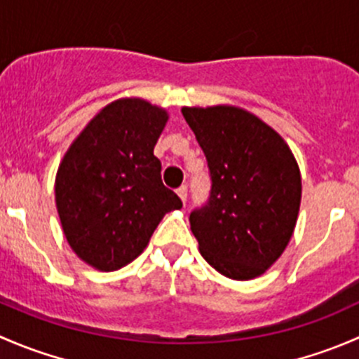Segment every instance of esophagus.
<instances>
[{
	"instance_id": "obj_1",
	"label": "esophagus",
	"mask_w": 359,
	"mask_h": 359,
	"mask_svg": "<svg viewBox=\"0 0 359 359\" xmlns=\"http://www.w3.org/2000/svg\"><path fill=\"white\" fill-rule=\"evenodd\" d=\"M177 194H179V198L182 200V203H186V200H187V187L180 186L179 189H177Z\"/></svg>"
}]
</instances>
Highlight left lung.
<instances>
[{
	"label": "left lung",
	"instance_id": "obj_1",
	"mask_svg": "<svg viewBox=\"0 0 359 359\" xmlns=\"http://www.w3.org/2000/svg\"><path fill=\"white\" fill-rule=\"evenodd\" d=\"M212 186L189 215L206 262L231 280L266 273L290 241L300 172L290 147L257 116L231 106L184 107Z\"/></svg>",
	"mask_w": 359,
	"mask_h": 359
}]
</instances>
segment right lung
<instances>
[{
  "mask_svg": "<svg viewBox=\"0 0 359 359\" xmlns=\"http://www.w3.org/2000/svg\"><path fill=\"white\" fill-rule=\"evenodd\" d=\"M166 112L140 99L104 107L59 166L55 201L67 243L100 271H116L144 252L163 215L182 208L163 186L154 156Z\"/></svg>",
  "mask_w": 359,
  "mask_h": 359,
  "instance_id": "obj_1",
  "label": "right lung"
}]
</instances>
